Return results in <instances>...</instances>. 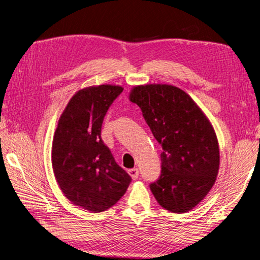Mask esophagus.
<instances>
[{
  "mask_svg": "<svg viewBox=\"0 0 260 260\" xmlns=\"http://www.w3.org/2000/svg\"><path fill=\"white\" fill-rule=\"evenodd\" d=\"M128 172H129L130 177H131L133 180H136V179H138V178H139L140 171H139V169H138V168H133V169H130Z\"/></svg>",
  "mask_w": 260,
  "mask_h": 260,
  "instance_id": "esophagus-1",
  "label": "esophagus"
}]
</instances>
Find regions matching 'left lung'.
<instances>
[{"mask_svg":"<svg viewBox=\"0 0 260 260\" xmlns=\"http://www.w3.org/2000/svg\"><path fill=\"white\" fill-rule=\"evenodd\" d=\"M129 99L141 108L162 148L161 174L149 185L156 201L176 214L190 211L218 175L219 145L210 121L188 94L174 85H138Z\"/></svg>","mask_w":260,"mask_h":260,"instance_id":"1","label":"left lung"}]
</instances>
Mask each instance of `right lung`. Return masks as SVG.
<instances>
[{"label":"right lung","instance_id":"right-lung-1","mask_svg":"<svg viewBox=\"0 0 260 260\" xmlns=\"http://www.w3.org/2000/svg\"><path fill=\"white\" fill-rule=\"evenodd\" d=\"M122 90L111 84L79 90L54 133L52 166L60 190L74 205L93 212L114 206L131 182L101 139L104 117Z\"/></svg>","mask_w":260,"mask_h":260}]
</instances>
